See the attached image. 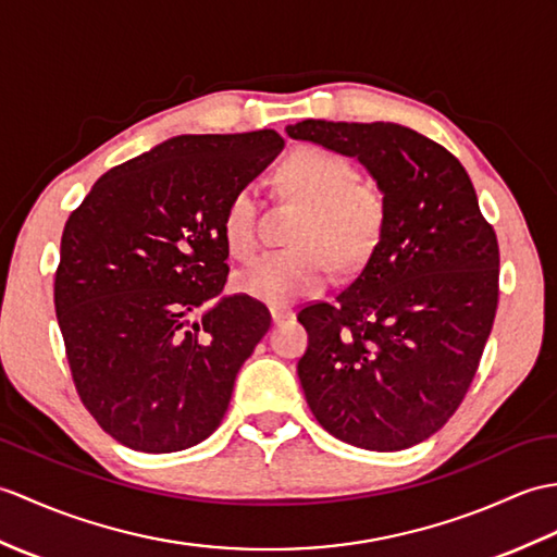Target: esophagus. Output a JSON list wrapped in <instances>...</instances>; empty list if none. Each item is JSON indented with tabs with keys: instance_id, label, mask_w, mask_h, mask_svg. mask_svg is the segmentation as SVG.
Instances as JSON below:
<instances>
[{
	"instance_id": "34e87169",
	"label": "esophagus",
	"mask_w": 557,
	"mask_h": 557,
	"mask_svg": "<svg viewBox=\"0 0 557 557\" xmlns=\"http://www.w3.org/2000/svg\"><path fill=\"white\" fill-rule=\"evenodd\" d=\"M270 315H273L275 325H280L282 320H287L294 315V310L289 306H270Z\"/></svg>"
}]
</instances>
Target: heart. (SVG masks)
Instances as JSON below:
<instances>
[{"label": "heart", "mask_w": 557, "mask_h": 557, "mask_svg": "<svg viewBox=\"0 0 557 557\" xmlns=\"http://www.w3.org/2000/svg\"><path fill=\"white\" fill-rule=\"evenodd\" d=\"M280 183L306 199L296 220L292 247L265 251L242 270L244 294L270 306H284L320 292L334 273V256L342 265L363 258L380 235L384 197L366 177H354V165L337 153L301 147L280 165ZM258 197L253 185L232 194L223 213L227 249L247 258L258 247Z\"/></svg>", "instance_id": "b5f03b06"}]
</instances>
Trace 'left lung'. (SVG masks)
I'll use <instances>...</instances> for the list:
<instances>
[{
    "label": "left lung",
    "instance_id": "obj_1",
    "mask_svg": "<svg viewBox=\"0 0 557 557\" xmlns=\"http://www.w3.org/2000/svg\"><path fill=\"white\" fill-rule=\"evenodd\" d=\"M354 157L377 180L384 218L354 282L299 310V380L315 420L368 450L410 448L468 394L498 308V239L460 161L396 123L287 127Z\"/></svg>",
    "mask_w": 557,
    "mask_h": 557
}]
</instances>
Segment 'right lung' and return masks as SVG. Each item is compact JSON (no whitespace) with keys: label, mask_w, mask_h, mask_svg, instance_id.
<instances>
[{"label":"right lung","mask_w":557,"mask_h":557,"mask_svg":"<svg viewBox=\"0 0 557 557\" xmlns=\"http://www.w3.org/2000/svg\"><path fill=\"white\" fill-rule=\"evenodd\" d=\"M282 147L275 131L165 139L103 173L66 220L59 327L77 396L123 446L173 454L223 420L273 320L247 294L215 301L230 273L223 213Z\"/></svg>","instance_id":"right-lung-1"}]
</instances>
